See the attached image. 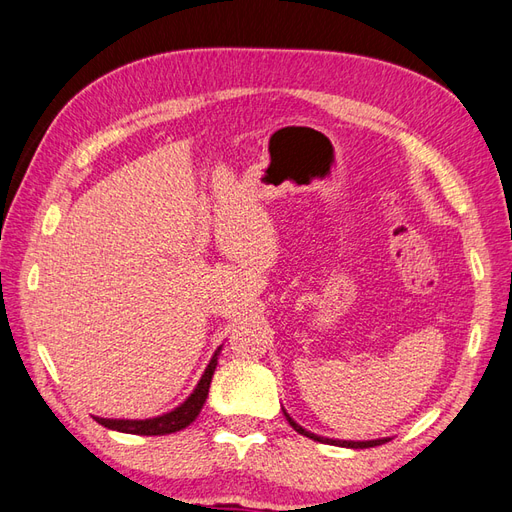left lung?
<instances>
[{
    "mask_svg": "<svg viewBox=\"0 0 512 512\" xmlns=\"http://www.w3.org/2000/svg\"><path fill=\"white\" fill-rule=\"evenodd\" d=\"M283 415L287 417V422H290V426L298 432V435H305L313 441H320V443H329V445H342V448H355V450H363V448H374V445H383L385 441H389L387 437L385 439H372V441H339V439H326V437H320V435H313V432L305 430L303 426H298L294 419L285 413L283 409Z\"/></svg>",
    "mask_w": 512,
    "mask_h": 512,
    "instance_id": "1",
    "label": "left lung"
}]
</instances>
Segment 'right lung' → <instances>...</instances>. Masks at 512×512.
I'll list each match as a JSON object with an SVG mask.
<instances>
[{
  "label": "right lung",
  "mask_w": 512,
  "mask_h": 512,
  "mask_svg": "<svg viewBox=\"0 0 512 512\" xmlns=\"http://www.w3.org/2000/svg\"><path fill=\"white\" fill-rule=\"evenodd\" d=\"M218 352H214L212 361L205 368L199 385L194 387V391L186 398V402L179 404L177 409L170 413L157 415L151 419H106V417H95L101 426H106L110 430H119V432H129V435H144V437H155V435H170V432L183 430L190 426L196 417H199L203 404L207 400V391L209 383H212V376L216 372L218 365Z\"/></svg>",
  "instance_id": "add662e5"
}]
</instances>
